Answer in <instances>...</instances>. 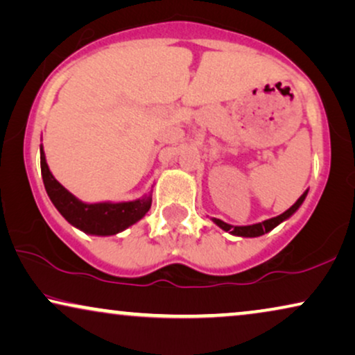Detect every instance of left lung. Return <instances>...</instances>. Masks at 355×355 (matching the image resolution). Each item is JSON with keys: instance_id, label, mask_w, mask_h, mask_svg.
Instances as JSON below:
<instances>
[{"instance_id": "left-lung-1", "label": "left lung", "mask_w": 355, "mask_h": 355, "mask_svg": "<svg viewBox=\"0 0 355 355\" xmlns=\"http://www.w3.org/2000/svg\"><path fill=\"white\" fill-rule=\"evenodd\" d=\"M306 195H309V190L304 191V195H302L299 200H297L294 205H292L289 209L282 212V214L276 216V217H271V219H266L263 222H257V224H252V225H232V224H227V222L220 220V219H216V217H211V220L214 222L217 227H220L222 230H225V232L232 234V235H237V237H245V239H253V237H259V235H264L268 232H271L274 227H277L282 222L289 219L291 216H294L297 209L302 206V202L305 201Z\"/></svg>"}]
</instances>
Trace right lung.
<instances>
[{"mask_svg": "<svg viewBox=\"0 0 355 355\" xmlns=\"http://www.w3.org/2000/svg\"><path fill=\"white\" fill-rule=\"evenodd\" d=\"M40 168L44 185L50 201L61 216L84 234L108 237L116 235L143 219L153 205V190L133 201L86 202L66 190L50 172L44 146L40 144Z\"/></svg>", "mask_w": 355, "mask_h": 355, "instance_id": "right-lung-1", "label": "right lung"}]
</instances>
